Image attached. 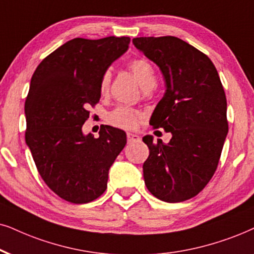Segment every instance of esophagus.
Instances as JSON below:
<instances>
[{
    "label": "esophagus",
    "instance_id": "obj_1",
    "mask_svg": "<svg viewBox=\"0 0 254 254\" xmlns=\"http://www.w3.org/2000/svg\"><path fill=\"white\" fill-rule=\"evenodd\" d=\"M127 142H129V143H132V142H139V140H140V137L138 136V134H136V133L127 132Z\"/></svg>",
    "mask_w": 254,
    "mask_h": 254
}]
</instances>
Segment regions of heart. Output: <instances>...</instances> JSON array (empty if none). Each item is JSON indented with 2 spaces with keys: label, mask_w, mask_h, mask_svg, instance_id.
I'll use <instances>...</instances> for the list:
<instances>
[{
  "label": "heart",
  "mask_w": 254,
  "mask_h": 254,
  "mask_svg": "<svg viewBox=\"0 0 254 254\" xmlns=\"http://www.w3.org/2000/svg\"><path fill=\"white\" fill-rule=\"evenodd\" d=\"M127 69L136 77L139 85L144 90H150L156 85L155 70H153V66L151 65V63L147 62L146 60H131L127 63ZM110 72H104L101 79V85H99L102 94H107L108 92L109 86H110ZM138 121H139V114L136 110H133V109L127 107H118L109 115V122L118 127H123V129H133L137 125Z\"/></svg>",
  "instance_id": "obj_1"
}]
</instances>
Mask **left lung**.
<instances>
[{
  "label": "left lung",
  "instance_id": "1",
  "mask_svg": "<svg viewBox=\"0 0 254 254\" xmlns=\"http://www.w3.org/2000/svg\"><path fill=\"white\" fill-rule=\"evenodd\" d=\"M132 43L164 76L165 94L150 124L172 134L168 144L143 137L150 150L144 182L160 200H188L207 185L219 163L229 131L223 84L212 61L181 38L137 37Z\"/></svg>",
  "mask_w": 254,
  "mask_h": 254
}]
</instances>
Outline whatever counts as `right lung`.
<instances>
[{
  "instance_id": "right-lung-1",
  "label": "right lung",
  "mask_w": 254,
  "mask_h": 254,
  "mask_svg": "<svg viewBox=\"0 0 254 254\" xmlns=\"http://www.w3.org/2000/svg\"><path fill=\"white\" fill-rule=\"evenodd\" d=\"M130 37L73 38L35 70L25 99V143L42 179L64 200L85 204L107 190L109 169L124 149L127 133L102 125L84 134L90 105L101 98V79L127 50Z\"/></svg>"
}]
</instances>
